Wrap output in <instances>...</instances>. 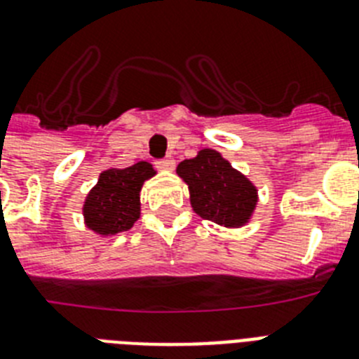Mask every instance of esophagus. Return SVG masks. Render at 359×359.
Here are the masks:
<instances>
[{
	"label": "esophagus",
	"instance_id": "34e87169",
	"mask_svg": "<svg viewBox=\"0 0 359 359\" xmlns=\"http://www.w3.org/2000/svg\"><path fill=\"white\" fill-rule=\"evenodd\" d=\"M155 164H156V168L162 171H173V168H175V161L173 158H170V156H168V158H161V161H156Z\"/></svg>",
	"mask_w": 359,
	"mask_h": 359
}]
</instances>
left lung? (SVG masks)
I'll return each instance as SVG.
<instances>
[{"instance_id": "1", "label": "left lung", "mask_w": 359, "mask_h": 359, "mask_svg": "<svg viewBox=\"0 0 359 359\" xmlns=\"http://www.w3.org/2000/svg\"><path fill=\"white\" fill-rule=\"evenodd\" d=\"M177 175L188 184L189 203L203 219L241 228L254 215L257 188L215 149H201L197 156L182 161Z\"/></svg>"}]
</instances>
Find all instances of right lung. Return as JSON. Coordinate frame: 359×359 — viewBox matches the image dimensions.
I'll return each instance as SVG.
<instances>
[{"label": "right lung", "mask_w": 359, "mask_h": 359, "mask_svg": "<svg viewBox=\"0 0 359 359\" xmlns=\"http://www.w3.org/2000/svg\"><path fill=\"white\" fill-rule=\"evenodd\" d=\"M156 171L149 162L102 171L83 203V221L102 237L128 231L140 217V189Z\"/></svg>", "instance_id": "1"}]
</instances>
